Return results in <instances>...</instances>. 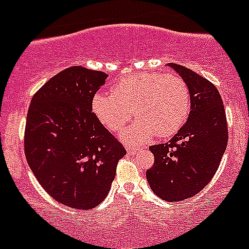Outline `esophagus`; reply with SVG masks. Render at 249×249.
Returning a JSON list of instances; mask_svg holds the SVG:
<instances>
[{
	"label": "esophagus",
	"mask_w": 249,
	"mask_h": 249,
	"mask_svg": "<svg viewBox=\"0 0 249 249\" xmlns=\"http://www.w3.org/2000/svg\"><path fill=\"white\" fill-rule=\"evenodd\" d=\"M127 153H128V155H131V156L136 155V153H137V148H136V147L127 146Z\"/></svg>",
	"instance_id": "obj_1"
}]
</instances>
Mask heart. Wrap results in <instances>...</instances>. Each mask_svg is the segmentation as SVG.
Wrapping results in <instances>:
<instances>
[{"mask_svg":"<svg viewBox=\"0 0 249 249\" xmlns=\"http://www.w3.org/2000/svg\"><path fill=\"white\" fill-rule=\"evenodd\" d=\"M91 107L111 132L121 131L133 112L137 121L123 132L122 140L143 143L152 136L168 137L181 129L191 111V94L178 74L142 72L118 80L112 86V93L94 94Z\"/></svg>","mask_w":249,"mask_h":249,"instance_id":"b5f03b06","label":"heart"}]
</instances>
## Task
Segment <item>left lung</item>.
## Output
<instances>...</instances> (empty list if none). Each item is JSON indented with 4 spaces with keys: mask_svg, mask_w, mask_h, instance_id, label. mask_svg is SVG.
<instances>
[{
    "mask_svg": "<svg viewBox=\"0 0 249 249\" xmlns=\"http://www.w3.org/2000/svg\"><path fill=\"white\" fill-rule=\"evenodd\" d=\"M168 66L190 89V116L172 140L149 147L155 163L146 177L160 198L181 202L197 195L213 178L227 148L228 127L215 86L190 68L176 63Z\"/></svg>",
    "mask_w": 249,
    "mask_h": 249,
    "instance_id": "1",
    "label": "left lung"
}]
</instances>
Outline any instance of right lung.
Segmentation results:
<instances>
[{
  "mask_svg": "<svg viewBox=\"0 0 249 249\" xmlns=\"http://www.w3.org/2000/svg\"><path fill=\"white\" fill-rule=\"evenodd\" d=\"M107 74L66 68L34 94L25 128V155L46 192L65 206L91 210L107 197L126 149L92 112Z\"/></svg>",
  "mask_w": 249,
  "mask_h": 249,
  "instance_id": "right-lung-1",
  "label": "right lung"
}]
</instances>
